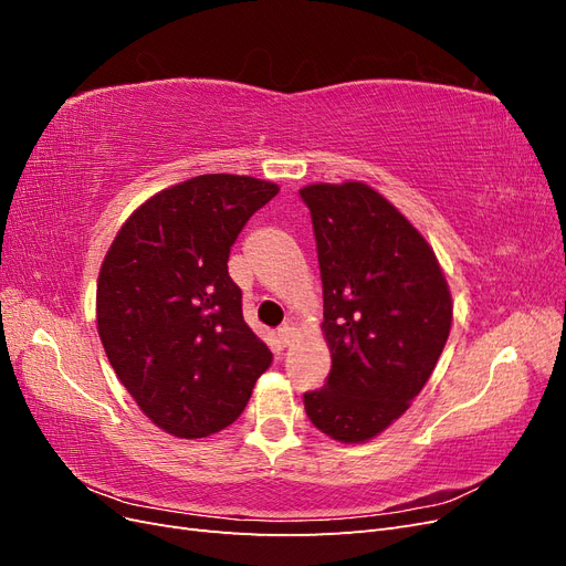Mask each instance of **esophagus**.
Segmentation results:
<instances>
[{
    "label": "esophagus",
    "instance_id": "esophagus-1",
    "mask_svg": "<svg viewBox=\"0 0 566 566\" xmlns=\"http://www.w3.org/2000/svg\"><path fill=\"white\" fill-rule=\"evenodd\" d=\"M297 337V331L290 328V325H283V328H279V342L283 347H290Z\"/></svg>",
    "mask_w": 566,
    "mask_h": 566
}]
</instances>
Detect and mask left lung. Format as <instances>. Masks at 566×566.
I'll return each mask as SVG.
<instances>
[{
    "label": "left lung",
    "instance_id": "1",
    "mask_svg": "<svg viewBox=\"0 0 566 566\" xmlns=\"http://www.w3.org/2000/svg\"><path fill=\"white\" fill-rule=\"evenodd\" d=\"M300 196L312 212L333 358L304 410L331 439L364 443L430 380L451 333V290L424 235L368 184H310Z\"/></svg>",
    "mask_w": 566,
    "mask_h": 566
}]
</instances>
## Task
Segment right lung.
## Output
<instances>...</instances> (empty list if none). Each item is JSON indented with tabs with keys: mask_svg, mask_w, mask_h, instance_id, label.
I'll use <instances>...</instances> for the list:
<instances>
[{
	"mask_svg": "<svg viewBox=\"0 0 566 566\" xmlns=\"http://www.w3.org/2000/svg\"><path fill=\"white\" fill-rule=\"evenodd\" d=\"M279 184L200 175L136 208L96 283V328L144 416L179 439L229 427L273 356L243 318L229 252Z\"/></svg>",
	"mask_w": 566,
	"mask_h": 566,
	"instance_id": "1",
	"label": "right lung"
}]
</instances>
